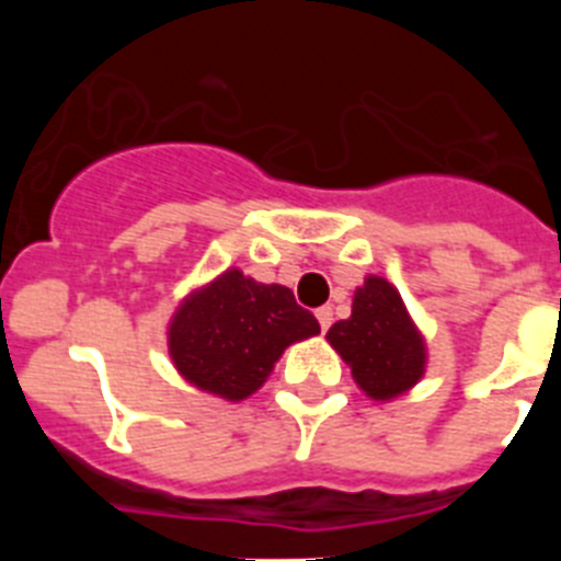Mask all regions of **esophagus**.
<instances>
[{"instance_id":"esophagus-1","label":"esophagus","mask_w":561,"mask_h":561,"mask_svg":"<svg viewBox=\"0 0 561 561\" xmlns=\"http://www.w3.org/2000/svg\"><path fill=\"white\" fill-rule=\"evenodd\" d=\"M331 320H334V311H331V306H323V309H317V323H320V329L329 331Z\"/></svg>"}]
</instances>
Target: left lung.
<instances>
[{"label": "left lung", "instance_id": "left-lung-1", "mask_svg": "<svg viewBox=\"0 0 561 561\" xmlns=\"http://www.w3.org/2000/svg\"><path fill=\"white\" fill-rule=\"evenodd\" d=\"M325 340L374 401L399 399L427 374V340L399 289L379 275L356 286L351 317L331 325Z\"/></svg>", "mask_w": 561, "mask_h": 561}]
</instances>
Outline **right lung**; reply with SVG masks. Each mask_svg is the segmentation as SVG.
<instances>
[{
    "instance_id": "1",
    "label": "right lung",
    "mask_w": 561,
    "mask_h": 561,
    "mask_svg": "<svg viewBox=\"0 0 561 561\" xmlns=\"http://www.w3.org/2000/svg\"><path fill=\"white\" fill-rule=\"evenodd\" d=\"M320 334L314 314L280 284H257L230 266L185 295L168 323V354L185 381L244 401L270 379L291 342Z\"/></svg>"
}]
</instances>
